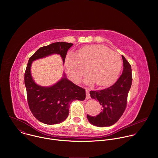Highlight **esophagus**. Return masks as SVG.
I'll list each match as a JSON object with an SVG mask.
<instances>
[{
	"instance_id": "34e87169",
	"label": "esophagus",
	"mask_w": 158,
	"mask_h": 158,
	"mask_svg": "<svg viewBox=\"0 0 158 158\" xmlns=\"http://www.w3.org/2000/svg\"><path fill=\"white\" fill-rule=\"evenodd\" d=\"M85 93H86V99H89L91 98V96H90V94H89V91L88 89H86Z\"/></svg>"
}]
</instances>
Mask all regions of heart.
Returning a JSON list of instances; mask_svg holds the SVG:
<instances>
[{"label": "heart", "mask_w": 158, "mask_h": 158, "mask_svg": "<svg viewBox=\"0 0 158 158\" xmlns=\"http://www.w3.org/2000/svg\"><path fill=\"white\" fill-rule=\"evenodd\" d=\"M65 64L71 79L79 81L87 71L92 75L85 77L86 82L96 81L98 85L106 86L113 83L122 69V59L116 52L103 45L85 46L77 54L70 52L67 54Z\"/></svg>", "instance_id": "obj_1"}]
</instances>
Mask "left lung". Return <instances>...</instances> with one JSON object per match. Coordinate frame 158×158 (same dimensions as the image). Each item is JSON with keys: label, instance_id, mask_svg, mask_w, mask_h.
I'll return each instance as SVG.
<instances>
[{"label": "left lung", "instance_id": "obj_1", "mask_svg": "<svg viewBox=\"0 0 158 158\" xmlns=\"http://www.w3.org/2000/svg\"><path fill=\"white\" fill-rule=\"evenodd\" d=\"M122 58L123 71L115 84L102 90L90 91L91 98L99 101L102 110L96 116L87 115L88 121L93 125L101 127L113 125L120 119L126 109L132 76L130 64L124 56Z\"/></svg>", "mask_w": 158, "mask_h": 158}]
</instances>
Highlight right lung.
<instances>
[{"mask_svg": "<svg viewBox=\"0 0 158 158\" xmlns=\"http://www.w3.org/2000/svg\"><path fill=\"white\" fill-rule=\"evenodd\" d=\"M73 45L64 42L52 43L39 48L29 59L24 75L29 107L34 117L46 124H56L65 120L71 103L75 100L84 101L85 91L67 79L64 73L62 79L53 85L44 87L37 84L31 75L32 63L57 54L61 56L64 64L67 52Z\"/></svg>", "mask_w": 158, "mask_h": 158, "instance_id": "obj_1", "label": "right lung"}]
</instances>
